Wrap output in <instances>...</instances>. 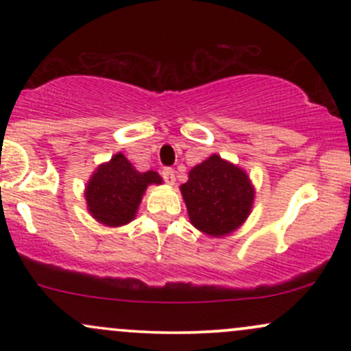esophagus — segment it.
I'll return each mask as SVG.
<instances>
[{"instance_id": "34e87169", "label": "esophagus", "mask_w": 351, "mask_h": 351, "mask_svg": "<svg viewBox=\"0 0 351 351\" xmlns=\"http://www.w3.org/2000/svg\"><path fill=\"white\" fill-rule=\"evenodd\" d=\"M162 176L168 184H175V170L173 168H163Z\"/></svg>"}]
</instances>
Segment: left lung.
I'll return each instance as SVG.
<instances>
[{"instance_id": "8db88e82", "label": "left lung", "mask_w": 351, "mask_h": 351, "mask_svg": "<svg viewBox=\"0 0 351 351\" xmlns=\"http://www.w3.org/2000/svg\"><path fill=\"white\" fill-rule=\"evenodd\" d=\"M180 189L193 226L213 237L231 234L252 209L254 186L247 173L219 155L191 168Z\"/></svg>"}]
</instances>
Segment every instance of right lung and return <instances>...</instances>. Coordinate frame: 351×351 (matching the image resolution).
<instances>
[{
	"mask_svg": "<svg viewBox=\"0 0 351 351\" xmlns=\"http://www.w3.org/2000/svg\"><path fill=\"white\" fill-rule=\"evenodd\" d=\"M150 184H162V176L152 170L136 171L123 153H117L110 162L99 165L87 181L88 213L106 226H123L135 217L145 189Z\"/></svg>",
	"mask_w": 351,
	"mask_h": 351,
	"instance_id": "1",
	"label": "right lung"
}]
</instances>
